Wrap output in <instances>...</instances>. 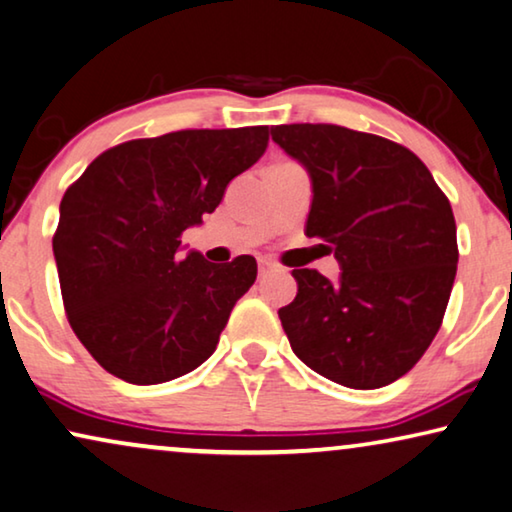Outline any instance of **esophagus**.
Listing matches in <instances>:
<instances>
[{"instance_id":"esophagus-1","label":"esophagus","mask_w":512,"mask_h":512,"mask_svg":"<svg viewBox=\"0 0 512 512\" xmlns=\"http://www.w3.org/2000/svg\"><path fill=\"white\" fill-rule=\"evenodd\" d=\"M276 269H278V264L273 262V259H266V257L259 259V276H266V273H271Z\"/></svg>"}]
</instances>
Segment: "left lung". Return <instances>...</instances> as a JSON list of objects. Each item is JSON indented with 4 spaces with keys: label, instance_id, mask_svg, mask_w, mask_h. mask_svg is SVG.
I'll return each mask as SVG.
<instances>
[{
    "label": "left lung",
    "instance_id": "8db88e82",
    "mask_svg": "<svg viewBox=\"0 0 512 512\" xmlns=\"http://www.w3.org/2000/svg\"><path fill=\"white\" fill-rule=\"evenodd\" d=\"M313 178L306 236L334 246L336 283L294 269L299 292L278 311L315 373L352 390L406 376L441 329L457 273L448 197L406 146L327 122L271 127Z\"/></svg>",
    "mask_w": 512,
    "mask_h": 512
}]
</instances>
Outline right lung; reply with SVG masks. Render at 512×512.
<instances>
[{
  "mask_svg": "<svg viewBox=\"0 0 512 512\" xmlns=\"http://www.w3.org/2000/svg\"><path fill=\"white\" fill-rule=\"evenodd\" d=\"M266 146L264 125L132 139L104 150L67 187L53 234L62 304L78 341L111 376L167 383L213 355L257 262L181 259V236L218 208L229 181Z\"/></svg>",
  "mask_w": 512,
  "mask_h": 512,
  "instance_id": "add662e5",
  "label": "right lung"
}]
</instances>
